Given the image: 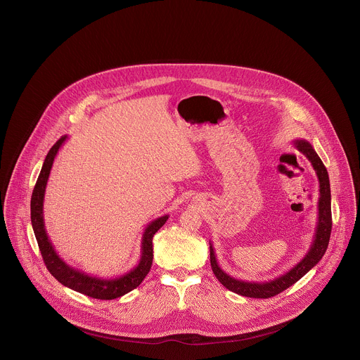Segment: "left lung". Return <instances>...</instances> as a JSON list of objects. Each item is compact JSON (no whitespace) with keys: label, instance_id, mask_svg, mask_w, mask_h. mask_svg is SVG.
I'll use <instances>...</instances> for the list:
<instances>
[{"label":"left lung","instance_id":"left-lung-1","mask_svg":"<svg viewBox=\"0 0 360 360\" xmlns=\"http://www.w3.org/2000/svg\"><path fill=\"white\" fill-rule=\"evenodd\" d=\"M293 144L311 162V165L317 174L319 184H320L319 219H317L313 243H311L309 252L304 255V257L297 264H295L289 271L280 276L278 278H274V280L266 281V283H248V281L236 280V278L228 276L218 266L213 245L210 243V263H212V269H213V273H214L217 280L226 289H229L238 295L248 296V297L267 299V297L281 293L287 288L293 285L296 281H299L306 273H309L321 260V257L324 256V253L328 248L331 226H333L331 191H330L328 172H327L323 161L320 160V157L317 155L314 148L311 147V144L306 141H302V139L293 141Z\"/></svg>","mask_w":360,"mask_h":360}]
</instances>
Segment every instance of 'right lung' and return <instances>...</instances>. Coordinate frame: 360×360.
I'll list each match as a JSON object with an SVG mask.
<instances>
[{"mask_svg":"<svg viewBox=\"0 0 360 360\" xmlns=\"http://www.w3.org/2000/svg\"><path fill=\"white\" fill-rule=\"evenodd\" d=\"M67 136H63L57 143L54 144L49 154L46 155V160L43 162L40 175L37 178V182L34 185L32 200H30V218H32V226L39 243V249L41 252L43 260L46 263L47 270L51 273V276L60 281L63 285L71 288L76 292H80L86 296L101 299V300H110L124 296L125 293L134 290L139 287L143 281L144 277L148 274L153 263V236L154 233L165 224L168 216L158 217L154 221H151L142 236V256L139 260V264L128 271L124 276L115 277V278H97L93 276L86 274L84 271L76 270L67 264L54 250L51 240L49 239L47 231L44 228V216H43V203H44V193L47 181L50 176V171L54 162V158L61 148V146L65 143Z\"/></svg>","mask_w":360,"mask_h":360,"instance_id":"right-lung-1","label":"right lung"}]
</instances>
